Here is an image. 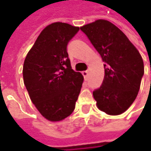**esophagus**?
<instances>
[{"instance_id": "esophagus-1", "label": "esophagus", "mask_w": 151, "mask_h": 151, "mask_svg": "<svg viewBox=\"0 0 151 151\" xmlns=\"http://www.w3.org/2000/svg\"><path fill=\"white\" fill-rule=\"evenodd\" d=\"M82 75H83V76H84L85 80L87 81V80H88V71H87V70L82 71Z\"/></svg>"}]
</instances>
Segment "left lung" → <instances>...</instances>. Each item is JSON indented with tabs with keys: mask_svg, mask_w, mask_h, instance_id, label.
<instances>
[{
	"mask_svg": "<svg viewBox=\"0 0 151 151\" xmlns=\"http://www.w3.org/2000/svg\"><path fill=\"white\" fill-rule=\"evenodd\" d=\"M104 62V79L93 91L97 107L110 115L124 113L135 100L144 76L139 51L112 22L97 20L81 27Z\"/></svg>",
	"mask_w": 151,
	"mask_h": 151,
	"instance_id": "left-lung-1",
	"label": "left lung"
}]
</instances>
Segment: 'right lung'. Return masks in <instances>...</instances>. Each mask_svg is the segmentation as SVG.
<instances>
[{"label": "right lung", "mask_w": 151, "mask_h": 151, "mask_svg": "<svg viewBox=\"0 0 151 151\" xmlns=\"http://www.w3.org/2000/svg\"><path fill=\"white\" fill-rule=\"evenodd\" d=\"M79 27L64 22L47 26L29 50L23 64V81L32 103L50 121L73 113L83 76L73 70L67 53L70 40Z\"/></svg>", "instance_id": "1"}]
</instances>
